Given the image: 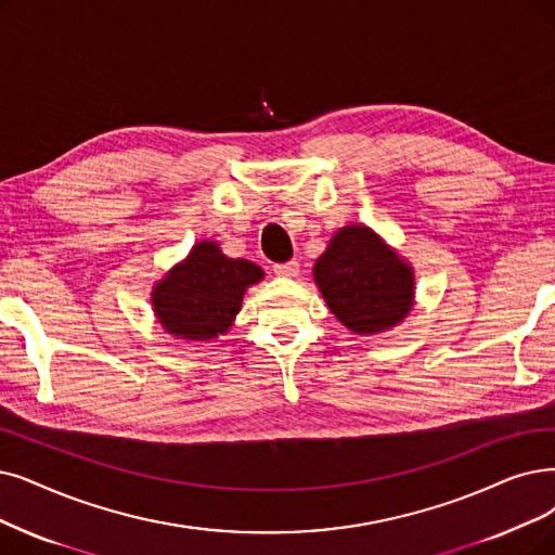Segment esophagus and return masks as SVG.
<instances>
[{"instance_id":"34e87169","label":"esophagus","mask_w":555,"mask_h":555,"mask_svg":"<svg viewBox=\"0 0 555 555\" xmlns=\"http://www.w3.org/2000/svg\"><path fill=\"white\" fill-rule=\"evenodd\" d=\"M273 273L280 278H296L300 273V263L298 261H284V263H275Z\"/></svg>"}]
</instances>
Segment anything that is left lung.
I'll return each mask as SVG.
<instances>
[{"mask_svg":"<svg viewBox=\"0 0 555 555\" xmlns=\"http://www.w3.org/2000/svg\"><path fill=\"white\" fill-rule=\"evenodd\" d=\"M330 312L358 335L401 323L414 305L412 266L364 225L341 228L314 263Z\"/></svg>","mask_w":555,"mask_h":555,"instance_id":"1","label":"left lung"}]
</instances>
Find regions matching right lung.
I'll use <instances>...</instances> for the list:
<instances>
[{
    "instance_id": "right-lung-1",
    "label": "right lung",
    "mask_w": 555,
    "mask_h": 555,
    "mask_svg": "<svg viewBox=\"0 0 555 555\" xmlns=\"http://www.w3.org/2000/svg\"><path fill=\"white\" fill-rule=\"evenodd\" d=\"M261 278L257 263L230 259L216 241H201L152 289L154 314L177 339H216L230 330L243 294Z\"/></svg>"
}]
</instances>
